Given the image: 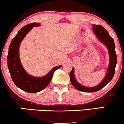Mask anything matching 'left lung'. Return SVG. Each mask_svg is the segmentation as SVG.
<instances>
[{
    "instance_id": "left-lung-1",
    "label": "left lung",
    "mask_w": 124,
    "mask_h": 124,
    "mask_svg": "<svg viewBox=\"0 0 124 124\" xmlns=\"http://www.w3.org/2000/svg\"><path fill=\"white\" fill-rule=\"evenodd\" d=\"M92 29L95 35H96V38L107 48L110 57L109 65L107 68L106 74L103 80L99 84L93 87H87L80 84L75 78L74 69L73 67L72 70L70 71L69 75L71 84L78 91L86 92H96L106 85L112 80L114 76L116 64H117V55L115 50L116 47H115L114 40L110 36L107 30L99 25H92Z\"/></svg>"
}]
</instances>
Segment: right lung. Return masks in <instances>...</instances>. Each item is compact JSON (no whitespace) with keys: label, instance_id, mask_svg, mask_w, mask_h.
<instances>
[{"label":"right lung","instance_id":"obj_1","mask_svg":"<svg viewBox=\"0 0 124 124\" xmlns=\"http://www.w3.org/2000/svg\"><path fill=\"white\" fill-rule=\"evenodd\" d=\"M40 25V23L33 22L25 25L19 30L10 43L7 55V65L13 82L19 88L29 93H36L45 89L50 83L55 71L62 66L60 65L55 67L46 76L40 77L30 75L22 66L19 56L21 43L34 26Z\"/></svg>","mask_w":124,"mask_h":124}]
</instances>
